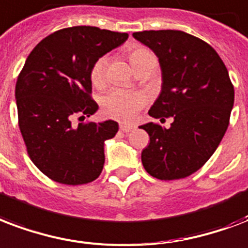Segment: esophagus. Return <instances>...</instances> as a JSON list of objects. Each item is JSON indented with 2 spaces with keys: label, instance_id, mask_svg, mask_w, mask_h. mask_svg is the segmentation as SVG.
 I'll return each instance as SVG.
<instances>
[{
  "label": "esophagus",
  "instance_id": "obj_1",
  "mask_svg": "<svg viewBox=\"0 0 248 248\" xmlns=\"http://www.w3.org/2000/svg\"><path fill=\"white\" fill-rule=\"evenodd\" d=\"M132 128H134V126H132V124H120V130H121V131H124V132L132 131Z\"/></svg>",
  "mask_w": 248,
  "mask_h": 248
}]
</instances>
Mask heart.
<instances>
[{
	"label": "heart",
	"mask_w": 248,
	"mask_h": 248,
	"mask_svg": "<svg viewBox=\"0 0 248 248\" xmlns=\"http://www.w3.org/2000/svg\"><path fill=\"white\" fill-rule=\"evenodd\" d=\"M128 60L137 71L156 63V57L143 45H134L128 50ZM107 58L101 57L94 62L91 69V79L93 84H103L105 79ZM143 94L124 90H113L103 99V110L108 117L116 120H130L144 105Z\"/></svg>",
	"instance_id": "b5f03b06"
}]
</instances>
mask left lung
<instances>
[{
  "instance_id": "1",
  "label": "left lung",
  "mask_w": 248,
  "mask_h": 248,
  "mask_svg": "<svg viewBox=\"0 0 248 248\" xmlns=\"http://www.w3.org/2000/svg\"><path fill=\"white\" fill-rule=\"evenodd\" d=\"M152 49L161 67L162 86L149 109L154 118L171 117L165 128L149 122L141 152L147 173L157 179L186 178L215 154L229 126L234 87L217 52L199 37L175 30L134 32Z\"/></svg>"
}]
</instances>
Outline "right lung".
Wrapping results in <instances>:
<instances>
[{"label":"right lung","instance_id":"obj_1","mask_svg":"<svg viewBox=\"0 0 248 248\" xmlns=\"http://www.w3.org/2000/svg\"><path fill=\"white\" fill-rule=\"evenodd\" d=\"M124 32L75 26L36 45L15 86L19 128L28 156L40 171L63 185H84L104 168V143L118 131L116 121L73 124L97 111L91 69L100 57L127 40Z\"/></svg>","mask_w":248,"mask_h":248}]
</instances>
